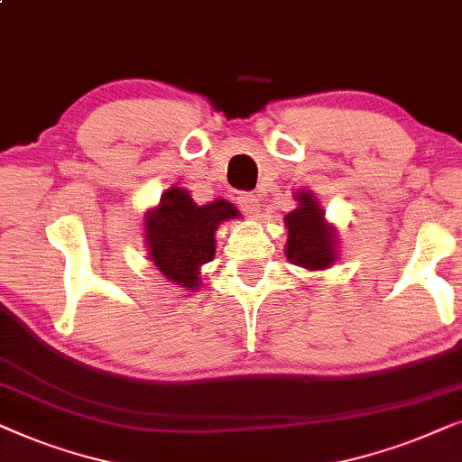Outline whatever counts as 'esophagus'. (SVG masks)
<instances>
[{
    "mask_svg": "<svg viewBox=\"0 0 462 462\" xmlns=\"http://www.w3.org/2000/svg\"><path fill=\"white\" fill-rule=\"evenodd\" d=\"M238 207L243 208V213H247L249 217H257L260 215V200L254 194H241L238 196Z\"/></svg>",
    "mask_w": 462,
    "mask_h": 462,
    "instance_id": "esophagus-1",
    "label": "esophagus"
}]
</instances>
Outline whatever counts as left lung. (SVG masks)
Segmentation results:
<instances>
[{
	"mask_svg": "<svg viewBox=\"0 0 462 462\" xmlns=\"http://www.w3.org/2000/svg\"><path fill=\"white\" fill-rule=\"evenodd\" d=\"M293 199L298 207L285 215L287 260L309 273L331 268L340 255L337 227L325 219V208L310 189H298Z\"/></svg>",
	"mask_w": 462,
	"mask_h": 462,
	"instance_id": "obj_1",
	"label": "left lung"
}]
</instances>
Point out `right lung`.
Returning <instances> with one entry per match:
<instances>
[{"label": "right lung", "mask_w": 462, "mask_h": 462, "mask_svg": "<svg viewBox=\"0 0 462 462\" xmlns=\"http://www.w3.org/2000/svg\"><path fill=\"white\" fill-rule=\"evenodd\" d=\"M238 208L224 199L196 205L188 189L169 188L143 215V238L150 262L173 285L188 291L202 287L200 268L215 257V232Z\"/></svg>", "instance_id": "1"}]
</instances>
